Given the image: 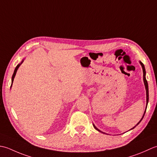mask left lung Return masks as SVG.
<instances>
[{
  "label": "left lung",
  "instance_id": "obj_1",
  "mask_svg": "<svg viewBox=\"0 0 157 157\" xmlns=\"http://www.w3.org/2000/svg\"><path fill=\"white\" fill-rule=\"evenodd\" d=\"M140 64L142 65V69H143V78H144V85H145V87H146V108H147V105H148V99H149V96H148V82H147V81H146V70H145V68H144V64L143 63L141 62H140ZM146 109L145 110V112H144V115H143V117H142V119L140 121V122L137 123L136 125L134 127H133L132 129H134V128H135L137 124H138L140 122H141V121L143 119V118H144V114H145V113H146ZM94 128L96 130H98V132H101L100 130H99L98 128L95 127L94 124ZM101 133H103V132H101Z\"/></svg>",
  "mask_w": 157,
  "mask_h": 157
}]
</instances>
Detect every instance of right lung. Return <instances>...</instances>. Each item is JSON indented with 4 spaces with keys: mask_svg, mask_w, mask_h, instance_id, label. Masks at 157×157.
I'll return each mask as SVG.
<instances>
[{
    "mask_svg": "<svg viewBox=\"0 0 157 157\" xmlns=\"http://www.w3.org/2000/svg\"><path fill=\"white\" fill-rule=\"evenodd\" d=\"M23 62V61H22L21 62V63ZM21 63H20V64H18L17 66H16V68H15V70H14V72H13V76H12V83H13V79H14V78H15V75H16V72H17V69H18V68L19 67H20V64ZM12 83H11V86H12Z\"/></svg>",
    "mask_w": 157,
    "mask_h": 157,
    "instance_id": "obj_1",
    "label": "right lung"
}]
</instances>
